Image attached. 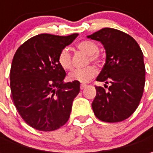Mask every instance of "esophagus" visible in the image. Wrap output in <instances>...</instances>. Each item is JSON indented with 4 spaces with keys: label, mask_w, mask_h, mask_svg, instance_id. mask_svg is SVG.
<instances>
[{
    "label": "esophagus",
    "mask_w": 153,
    "mask_h": 153,
    "mask_svg": "<svg viewBox=\"0 0 153 153\" xmlns=\"http://www.w3.org/2000/svg\"><path fill=\"white\" fill-rule=\"evenodd\" d=\"M87 87V84H81V85H80V89L81 90H83V88H86Z\"/></svg>",
    "instance_id": "obj_1"
}]
</instances>
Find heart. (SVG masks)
Segmentation results:
<instances>
[{"mask_svg": "<svg viewBox=\"0 0 153 153\" xmlns=\"http://www.w3.org/2000/svg\"><path fill=\"white\" fill-rule=\"evenodd\" d=\"M77 48L83 51V53L88 56V64L90 62L96 65H99L101 63V56L99 53V47L97 43L93 41L83 40L77 43ZM58 63L60 67L65 70H69L72 69V56L70 54V51L67 48H64L60 51L58 55ZM97 70L94 66H88L84 69L75 70L72 71L69 74V79L70 81H78L79 83H87L91 79L96 75Z\"/></svg>", "mask_w": 153, "mask_h": 153, "instance_id": "obj_1", "label": "heart"}]
</instances>
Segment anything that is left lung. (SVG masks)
Instances as JSON below:
<instances>
[{"label":"left lung","mask_w":153,"mask_h":153,"mask_svg":"<svg viewBox=\"0 0 153 153\" xmlns=\"http://www.w3.org/2000/svg\"><path fill=\"white\" fill-rule=\"evenodd\" d=\"M88 38L101 42L106 50V64L97 81L111 84L108 91L95 87L93 112L102 121H123L134 112L143 93L145 65L141 48L131 36L115 28H102Z\"/></svg>","instance_id":"obj_1"}]
</instances>
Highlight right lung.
I'll return each mask as SVG.
<instances>
[{"instance_id":"right-lung-1","label":"right lung","mask_w":153,"mask_h":153,"mask_svg":"<svg viewBox=\"0 0 153 153\" xmlns=\"http://www.w3.org/2000/svg\"><path fill=\"white\" fill-rule=\"evenodd\" d=\"M78 35L38 34L15 52L10 74L12 99L22 119L33 128L53 131L70 118L80 83H64L66 74L58 55Z\"/></svg>"}]
</instances>
